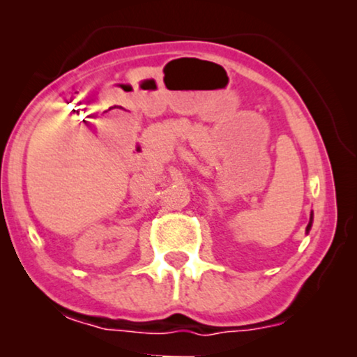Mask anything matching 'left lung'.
I'll use <instances>...</instances> for the list:
<instances>
[{
	"mask_svg": "<svg viewBox=\"0 0 357 357\" xmlns=\"http://www.w3.org/2000/svg\"><path fill=\"white\" fill-rule=\"evenodd\" d=\"M312 221H314V213H312V214H310V221H309V224H307L305 234H309V231H310V227H312Z\"/></svg>",
	"mask_w": 357,
	"mask_h": 357,
	"instance_id": "obj_1",
	"label": "left lung"
}]
</instances>
